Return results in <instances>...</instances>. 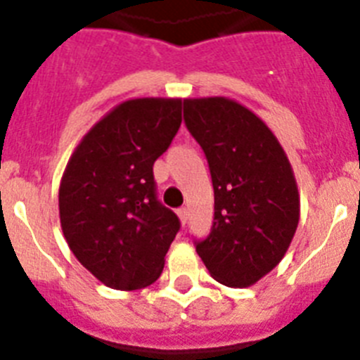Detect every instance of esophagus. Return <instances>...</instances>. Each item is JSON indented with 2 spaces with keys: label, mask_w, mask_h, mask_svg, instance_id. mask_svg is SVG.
Masks as SVG:
<instances>
[{
  "label": "esophagus",
  "mask_w": 360,
  "mask_h": 360,
  "mask_svg": "<svg viewBox=\"0 0 360 360\" xmlns=\"http://www.w3.org/2000/svg\"><path fill=\"white\" fill-rule=\"evenodd\" d=\"M178 218H180V221H182V225L187 224V218H189V212H187L186 207L178 209Z\"/></svg>",
  "instance_id": "34e87169"
}]
</instances>
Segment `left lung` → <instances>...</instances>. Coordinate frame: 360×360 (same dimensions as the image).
<instances>
[{"label": "left lung", "mask_w": 360, "mask_h": 360, "mask_svg": "<svg viewBox=\"0 0 360 360\" xmlns=\"http://www.w3.org/2000/svg\"><path fill=\"white\" fill-rule=\"evenodd\" d=\"M184 120L207 157L214 187V224L196 252L218 283L252 287L279 265L299 224L287 153L234 98H184Z\"/></svg>", "instance_id": "obj_1"}]
</instances>
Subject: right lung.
Returning a JSON list of instances; mask_svg holds the SVG:
<instances>
[{
  "mask_svg": "<svg viewBox=\"0 0 360 360\" xmlns=\"http://www.w3.org/2000/svg\"><path fill=\"white\" fill-rule=\"evenodd\" d=\"M182 122V98L117 104L73 149L59 186V219L73 256L115 290L158 279L180 221L157 200L153 164Z\"/></svg>",
  "mask_w": 360,
  "mask_h": 360,
  "instance_id": "obj_1",
  "label": "right lung"
}]
</instances>
